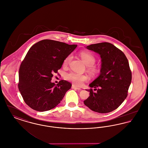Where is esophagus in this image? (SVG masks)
Masks as SVG:
<instances>
[{"label": "esophagus", "mask_w": 148, "mask_h": 148, "mask_svg": "<svg viewBox=\"0 0 148 148\" xmlns=\"http://www.w3.org/2000/svg\"><path fill=\"white\" fill-rule=\"evenodd\" d=\"M71 88H72V89H77V90H81V88H78L77 86H76L74 85H72Z\"/></svg>", "instance_id": "obj_1"}]
</instances>
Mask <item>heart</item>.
Returning <instances> with one entry per match:
<instances>
[{
	"label": "heart",
	"mask_w": 148,
	"mask_h": 148,
	"mask_svg": "<svg viewBox=\"0 0 148 148\" xmlns=\"http://www.w3.org/2000/svg\"><path fill=\"white\" fill-rule=\"evenodd\" d=\"M80 56L85 64L88 66V70L90 73L92 75H95L98 73V69L96 66H94L96 59L92 54L88 51H82L80 53ZM71 58L72 57L71 55L67 56L64 60V66L68 65V64L71 62ZM65 78L69 82H72L74 84L78 86L83 84V83L88 79L86 75L74 71H71L66 73L65 75Z\"/></svg>",
	"instance_id": "b5f03b06"
}]
</instances>
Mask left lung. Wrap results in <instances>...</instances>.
<instances>
[{
	"label": "left lung",
	"mask_w": 148,
	"mask_h": 148,
	"mask_svg": "<svg viewBox=\"0 0 148 148\" xmlns=\"http://www.w3.org/2000/svg\"><path fill=\"white\" fill-rule=\"evenodd\" d=\"M100 56L101 66L98 77L89 84L90 96L84 103L92 110L107 113L115 110L124 101L132 82V71L124 53L113 44L100 42L86 47Z\"/></svg>",
	"instance_id": "obj_1"
}]
</instances>
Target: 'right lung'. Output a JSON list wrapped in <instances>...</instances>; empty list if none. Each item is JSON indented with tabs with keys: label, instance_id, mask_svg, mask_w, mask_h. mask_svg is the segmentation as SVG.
<instances>
[{
	"label": "right lung",
	"instance_id": "right-lung-1",
	"mask_svg": "<svg viewBox=\"0 0 148 148\" xmlns=\"http://www.w3.org/2000/svg\"><path fill=\"white\" fill-rule=\"evenodd\" d=\"M77 47L45 39L35 43L29 50L19 68L18 88L29 107L45 112L60 103L71 84L62 80L56 85L51 82V77Z\"/></svg>",
	"mask_w": 148,
	"mask_h": 148
}]
</instances>
